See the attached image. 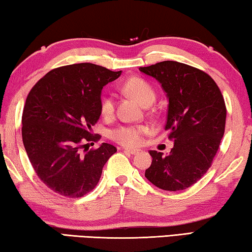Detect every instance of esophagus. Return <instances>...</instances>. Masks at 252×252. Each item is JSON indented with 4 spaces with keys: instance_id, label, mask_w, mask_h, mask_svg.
<instances>
[{
    "instance_id": "esophagus-1",
    "label": "esophagus",
    "mask_w": 252,
    "mask_h": 252,
    "mask_svg": "<svg viewBox=\"0 0 252 252\" xmlns=\"http://www.w3.org/2000/svg\"><path fill=\"white\" fill-rule=\"evenodd\" d=\"M139 151H141V150H138V148H127V147L124 148V152H126V153L131 154V155H135V154L139 153Z\"/></svg>"
}]
</instances>
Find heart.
<instances>
[{"mask_svg":"<svg viewBox=\"0 0 252 252\" xmlns=\"http://www.w3.org/2000/svg\"><path fill=\"white\" fill-rule=\"evenodd\" d=\"M124 92L135 98L143 106H151L156 99V93L151 84L142 78H130L123 86ZM101 114L104 117H110L115 110L113 96H106L101 100ZM148 133L147 126H119L111 130L110 137L124 146H138L143 141V135Z\"/></svg>","mask_w":252,"mask_h":252,"instance_id":"heart-1","label":"heart"}]
</instances>
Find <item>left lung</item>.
I'll use <instances>...</instances> for the list:
<instances>
[{
    "instance_id": "1",
    "label": "left lung",
    "mask_w": 252,
    "mask_h": 252,
    "mask_svg": "<svg viewBox=\"0 0 252 252\" xmlns=\"http://www.w3.org/2000/svg\"><path fill=\"white\" fill-rule=\"evenodd\" d=\"M139 71L158 80L168 106L165 130L174 146L170 154L150 151L145 177L165 191H182L211 166L224 134L226 109L216 82L202 70L177 61H162Z\"/></svg>"
}]
</instances>
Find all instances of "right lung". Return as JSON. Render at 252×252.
<instances>
[{
  "instance_id": "add662e5",
  "label": "right lung",
  "mask_w": 252,
  "mask_h": 252,
  "mask_svg": "<svg viewBox=\"0 0 252 252\" xmlns=\"http://www.w3.org/2000/svg\"><path fill=\"white\" fill-rule=\"evenodd\" d=\"M122 71L84 63L53 69L36 82L22 115V139L39 179L58 194L81 197L96 187L117 148L102 143L88 151L101 115V89ZM85 148L82 154L81 148Z\"/></svg>"
}]
</instances>
